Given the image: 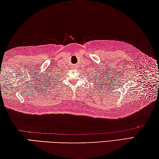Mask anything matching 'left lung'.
Segmentation results:
<instances>
[{
  "instance_id": "left-lung-1",
  "label": "left lung",
  "mask_w": 159,
  "mask_h": 159,
  "mask_svg": "<svg viewBox=\"0 0 159 159\" xmlns=\"http://www.w3.org/2000/svg\"><path fill=\"white\" fill-rule=\"evenodd\" d=\"M95 78H97V77H95Z\"/></svg>"
}]
</instances>
